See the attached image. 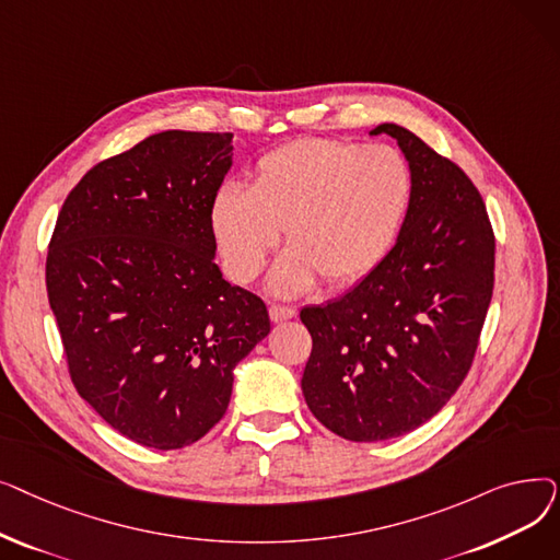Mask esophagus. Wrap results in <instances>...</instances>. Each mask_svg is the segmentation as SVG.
Listing matches in <instances>:
<instances>
[{
    "label": "esophagus",
    "mask_w": 560,
    "mask_h": 560,
    "mask_svg": "<svg viewBox=\"0 0 560 560\" xmlns=\"http://www.w3.org/2000/svg\"><path fill=\"white\" fill-rule=\"evenodd\" d=\"M298 315V308H292V306H277V304H272L270 306V319L272 322H285V319H292Z\"/></svg>",
    "instance_id": "esophagus-1"
}]
</instances>
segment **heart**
Masks as SVG:
<instances>
[{
    "label": "heart",
    "instance_id": "heart-1",
    "mask_svg": "<svg viewBox=\"0 0 560 560\" xmlns=\"http://www.w3.org/2000/svg\"><path fill=\"white\" fill-rule=\"evenodd\" d=\"M413 176L390 144L304 138L258 159L252 186L226 182L211 199V231L226 272L252 281L277 247H290L268 285L311 290L319 277L347 285L381 265L404 226Z\"/></svg>",
    "mask_w": 560,
    "mask_h": 560
}]
</instances>
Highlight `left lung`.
<instances>
[{"label":"left lung","instance_id":"1","mask_svg":"<svg viewBox=\"0 0 560 560\" xmlns=\"http://www.w3.org/2000/svg\"><path fill=\"white\" fill-rule=\"evenodd\" d=\"M378 133L397 140L413 176L397 243L347 295L300 313L313 338L304 399L354 443L399 438L452 399L494 283V235L475 184L408 129L384 122Z\"/></svg>","mask_w":560,"mask_h":560}]
</instances>
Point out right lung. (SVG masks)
I'll list each match as a JSON object with an SVG mask.
<instances>
[{
  "instance_id": "add662e5",
  "label": "right lung",
  "mask_w": 560,
  "mask_h": 560,
  "mask_svg": "<svg viewBox=\"0 0 560 560\" xmlns=\"http://www.w3.org/2000/svg\"><path fill=\"white\" fill-rule=\"evenodd\" d=\"M233 133L161 131L68 195L47 298L77 393L144 447L182 450L226 413L233 370L270 334L265 304L222 279L211 199Z\"/></svg>"
}]
</instances>
